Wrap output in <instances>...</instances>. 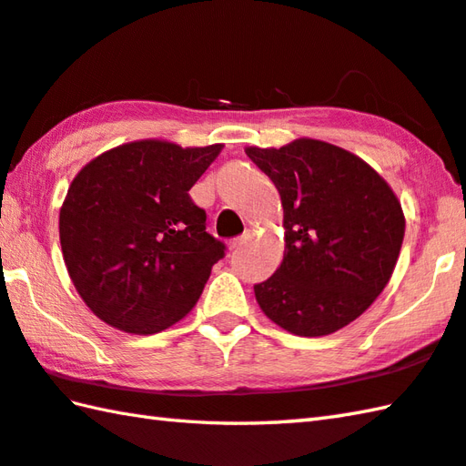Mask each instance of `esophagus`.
Returning <instances> with one entry per match:
<instances>
[{
	"instance_id": "esophagus-1",
	"label": "esophagus",
	"mask_w": 466,
	"mask_h": 466,
	"mask_svg": "<svg viewBox=\"0 0 466 466\" xmlns=\"http://www.w3.org/2000/svg\"><path fill=\"white\" fill-rule=\"evenodd\" d=\"M248 240H250V232H244L242 236H238V238H232L230 240V250L240 248V246H244Z\"/></svg>"
}]
</instances>
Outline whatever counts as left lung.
<instances>
[{
	"label": "left lung",
	"instance_id": "obj_1",
	"mask_svg": "<svg viewBox=\"0 0 466 466\" xmlns=\"http://www.w3.org/2000/svg\"><path fill=\"white\" fill-rule=\"evenodd\" d=\"M285 209V258L254 285L270 321L303 337L335 333L384 290L404 240V212L358 155L317 139L248 147Z\"/></svg>",
	"mask_w": 466,
	"mask_h": 466
}]
</instances>
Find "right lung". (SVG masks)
Wrapping results in <instances>:
<instances>
[{
	"label": "right lung",
	"mask_w": 466,
	"mask_h": 466,
	"mask_svg": "<svg viewBox=\"0 0 466 466\" xmlns=\"http://www.w3.org/2000/svg\"><path fill=\"white\" fill-rule=\"evenodd\" d=\"M224 145L145 139L86 163L60 208V244L78 295L125 333L153 335L198 303L226 246L189 189Z\"/></svg>",
	"instance_id": "obj_1"
}]
</instances>
